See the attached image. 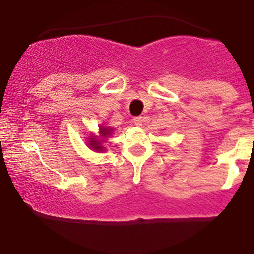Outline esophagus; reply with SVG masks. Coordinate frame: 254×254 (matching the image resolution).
Listing matches in <instances>:
<instances>
[{
	"instance_id": "34e87169",
	"label": "esophagus",
	"mask_w": 254,
	"mask_h": 254,
	"mask_svg": "<svg viewBox=\"0 0 254 254\" xmlns=\"http://www.w3.org/2000/svg\"><path fill=\"white\" fill-rule=\"evenodd\" d=\"M142 122H143V118H142V117H135V118H133V123H135L137 127H141Z\"/></svg>"
}]
</instances>
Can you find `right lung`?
I'll list each match as a JSON object with an SVG mask.
<instances>
[{"label": "right lung", "mask_w": 254, "mask_h": 254, "mask_svg": "<svg viewBox=\"0 0 254 254\" xmlns=\"http://www.w3.org/2000/svg\"><path fill=\"white\" fill-rule=\"evenodd\" d=\"M112 132H113L112 127H101L100 125V127H99V136L94 135V133H90V136L87 138L88 139V141H87V145L89 147V149L98 151V153L99 151L103 153V151L106 150L103 144L107 141V138L112 135Z\"/></svg>", "instance_id": "1"}]
</instances>
